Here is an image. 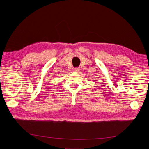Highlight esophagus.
Here are the masks:
<instances>
[{
  "mask_svg": "<svg viewBox=\"0 0 149 149\" xmlns=\"http://www.w3.org/2000/svg\"><path fill=\"white\" fill-rule=\"evenodd\" d=\"M79 70H80V68H75L74 69V72H79Z\"/></svg>",
  "mask_w": 149,
  "mask_h": 149,
  "instance_id": "34e87169",
  "label": "esophagus"
}]
</instances>
